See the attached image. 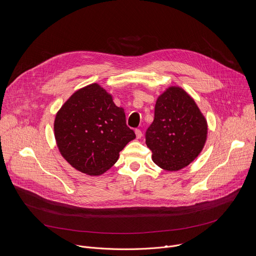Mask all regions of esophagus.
Here are the masks:
<instances>
[{"label":"esophagus","instance_id":"34e87169","mask_svg":"<svg viewBox=\"0 0 256 256\" xmlns=\"http://www.w3.org/2000/svg\"><path fill=\"white\" fill-rule=\"evenodd\" d=\"M134 134H136V138H142V132L140 130H136Z\"/></svg>","mask_w":256,"mask_h":256}]
</instances>
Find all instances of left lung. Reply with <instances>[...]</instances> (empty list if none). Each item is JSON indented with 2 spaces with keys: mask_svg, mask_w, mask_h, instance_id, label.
I'll return each mask as SVG.
<instances>
[{
  "mask_svg": "<svg viewBox=\"0 0 256 256\" xmlns=\"http://www.w3.org/2000/svg\"><path fill=\"white\" fill-rule=\"evenodd\" d=\"M208 122L194 98L181 87H168L157 99L155 118L146 132V144L156 165L178 171L202 152Z\"/></svg>",
  "mask_w": 256,
  "mask_h": 256,
  "instance_id": "1",
  "label": "left lung"
}]
</instances>
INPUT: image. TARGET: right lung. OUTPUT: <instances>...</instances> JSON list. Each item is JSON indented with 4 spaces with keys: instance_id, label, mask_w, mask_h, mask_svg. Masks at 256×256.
<instances>
[{
    "instance_id": "add662e5",
    "label": "right lung",
    "mask_w": 256,
    "mask_h": 256,
    "mask_svg": "<svg viewBox=\"0 0 256 256\" xmlns=\"http://www.w3.org/2000/svg\"><path fill=\"white\" fill-rule=\"evenodd\" d=\"M54 130L64 160L91 176L110 169L120 152L136 138L126 126L124 109L97 83L70 95L56 112Z\"/></svg>"
}]
</instances>
